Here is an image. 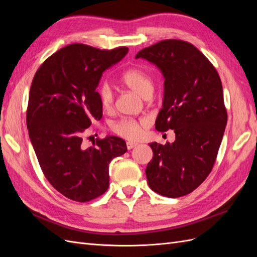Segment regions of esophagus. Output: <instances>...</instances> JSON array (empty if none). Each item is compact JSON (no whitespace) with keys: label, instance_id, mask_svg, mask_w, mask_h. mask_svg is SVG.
I'll return each mask as SVG.
<instances>
[{"label":"esophagus","instance_id":"1","mask_svg":"<svg viewBox=\"0 0 257 257\" xmlns=\"http://www.w3.org/2000/svg\"><path fill=\"white\" fill-rule=\"evenodd\" d=\"M136 146H138V143H135V142H127L126 143V147H127L128 150L133 149V148H135Z\"/></svg>","mask_w":257,"mask_h":257}]
</instances>
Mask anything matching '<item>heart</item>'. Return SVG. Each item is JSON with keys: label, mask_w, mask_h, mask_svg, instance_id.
<instances>
[{"label": "heart", "mask_w": 257, "mask_h": 257, "mask_svg": "<svg viewBox=\"0 0 257 257\" xmlns=\"http://www.w3.org/2000/svg\"><path fill=\"white\" fill-rule=\"evenodd\" d=\"M121 81L128 89L134 91L136 94L146 98L151 95L153 90V82L151 77L144 69L139 67H131L126 69L121 76ZM98 97L100 105L104 109H109L113 104V92L108 82H103L98 88ZM148 125L146 119H131L124 118L111 123L110 130L115 135L122 138L134 141L141 136L143 128Z\"/></svg>", "instance_id": "1"}]
</instances>
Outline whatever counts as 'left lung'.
Wrapping results in <instances>:
<instances>
[{
	"label": "left lung",
	"mask_w": 257,
	"mask_h": 257,
	"mask_svg": "<svg viewBox=\"0 0 257 257\" xmlns=\"http://www.w3.org/2000/svg\"><path fill=\"white\" fill-rule=\"evenodd\" d=\"M135 58L162 72L164 96L155 128L176 134L173 144H149L153 158L146 168L148 184L163 196H184L212 170L224 135L227 112L220 76L196 47L179 40L159 42Z\"/></svg>",
	"instance_id": "obj_1"
}]
</instances>
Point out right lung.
<instances>
[{"instance_id": "right-lung-1", "label": "right lung", "mask_w": 257, "mask_h": 257, "mask_svg": "<svg viewBox=\"0 0 257 257\" xmlns=\"http://www.w3.org/2000/svg\"><path fill=\"white\" fill-rule=\"evenodd\" d=\"M128 48L100 50L72 44L53 53L31 84L27 126L46 179L65 197L85 203L109 186V164L127 151L116 136L96 139L84 149L82 135L103 106L96 91L103 73L126 56Z\"/></svg>"}]
</instances>
